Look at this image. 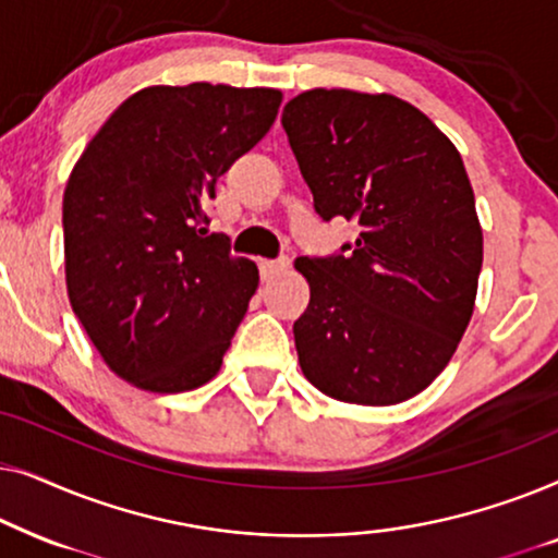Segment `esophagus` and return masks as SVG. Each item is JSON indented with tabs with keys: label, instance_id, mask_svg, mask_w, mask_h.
I'll use <instances>...</instances> for the list:
<instances>
[{
	"label": "esophagus",
	"instance_id": "esophagus-1",
	"mask_svg": "<svg viewBox=\"0 0 558 558\" xmlns=\"http://www.w3.org/2000/svg\"><path fill=\"white\" fill-rule=\"evenodd\" d=\"M289 269V258H277V262H262L258 264V271H262V279L269 281L279 274H284Z\"/></svg>",
	"mask_w": 558,
	"mask_h": 558
}]
</instances>
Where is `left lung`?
<instances>
[{
  "mask_svg": "<svg viewBox=\"0 0 558 558\" xmlns=\"http://www.w3.org/2000/svg\"><path fill=\"white\" fill-rule=\"evenodd\" d=\"M281 126L319 218L361 226L342 254L294 262L310 284L302 373L345 403L407 401L445 371L475 310L483 228L460 151L391 94L304 90Z\"/></svg>",
  "mask_w": 558,
  "mask_h": 558,
  "instance_id": "1",
  "label": "left lung"
}]
</instances>
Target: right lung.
<instances>
[{
	"mask_svg": "<svg viewBox=\"0 0 558 558\" xmlns=\"http://www.w3.org/2000/svg\"><path fill=\"white\" fill-rule=\"evenodd\" d=\"M281 90L190 83L129 96L83 149L63 195L71 307L106 365L155 393L220 371L258 287L208 233L216 180L256 147Z\"/></svg>",
	"mask_w": 558,
	"mask_h": 558,
	"instance_id": "1",
	"label": "right lung"
}]
</instances>
